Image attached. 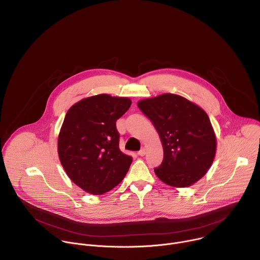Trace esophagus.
Here are the masks:
<instances>
[{
    "mask_svg": "<svg viewBox=\"0 0 260 260\" xmlns=\"http://www.w3.org/2000/svg\"><path fill=\"white\" fill-rule=\"evenodd\" d=\"M146 154V149L145 148H142V149L138 152V155H140V156H144Z\"/></svg>",
    "mask_w": 260,
    "mask_h": 260,
    "instance_id": "obj_1",
    "label": "esophagus"
}]
</instances>
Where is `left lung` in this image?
<instances>
[{
    "label": "left lung",
    "mask_w": 260,
    "mask_h": 260,
    "mask_svg": "<svg viewBox=\"0 0 260 260\" xmlns=\"http://www.w3.org/2000/svg\"><path fill=\"white\" fill-rule=\"evenodd\" d=\"M156 128L164 159L156 176L174 187H186L206 175L215 157L216 137L205 111L183 96L165 93L138 103Z\"/></svg>",
    "instance_id": "obj_1"
}]
</instances>
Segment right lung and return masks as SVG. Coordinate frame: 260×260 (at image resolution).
<instances>
[{
  "mask_svg": "<svg viewBox=\"0 0 260 260\" xmlns=\"http://www.w3.org/2000/svg\"><path fill=\"white\" fill-rule=\"evenodd\" d=\"M132 101L98 94L73 105L58 135V156L69 178L91 194L113 189L126 175L133 157L119 149L116 121Z\"/></svg>",
  "mask_w": 260,
  "mask_h": 260,
  "instance_id": "add662e5",
  "label": "right lung"
}]
</instances>
